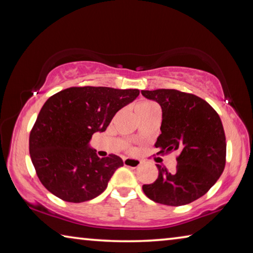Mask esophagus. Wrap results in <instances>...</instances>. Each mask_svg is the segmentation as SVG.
Masks as SVG:
<instances>
[{
	"label": "esophagus",
	"instance_id": "34e87169",
	"mask_svg": "<svg viewBox=\"0 0 253 253\" xmlns=\"http://www.w3.org/2000/svg\"><path fill=\"white\" fill-rule=\"evenodd\" d=\"M124 164L126 166H129V168H139L142 165V161L137 160V158H131V157H126L124 158Z\"/></svg>",
	"mask_w": 253,
	"mask_h": 253
}]
</instances>
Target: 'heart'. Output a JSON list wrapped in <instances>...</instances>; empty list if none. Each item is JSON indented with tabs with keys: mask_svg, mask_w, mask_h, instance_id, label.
I'll list each match as a JSON object with an SVG mask.
<instances>
[{
	"mask_svg": "<svg viewBox=\"0 0 253 253\" xmlns=\"http://www.w3.org/2000/svg\"><path fill=\"white\" fill-rule=\"evenodd\" d=\"M151 105H153V102H151V101H140V102H138V104L136 105V107H135V110L144 109V108H146V107L151 106Z\"/></svg>",
	"mask_w": 253,
	"mask_h": 253,
	"instance_id": "obj_1",
	"label": "heart"
}]
</instances>
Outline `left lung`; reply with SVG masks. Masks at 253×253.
<instances>
[{
	"instance_id": "8db88e82",
	"label": "left lung",
	"mask_w": 253,
	"mask_h": 253,
	"mask_svg": "<svg viewBox=\"0 0 253 253\" xmlns=\"http://www.w3.org/2000/svg\"><path fill=\"white\" fill-rule=\"evenodd\" d=\"M147 99L162 108L158 153L178 151L174 172L157 164L158 177L143 185L148 199L156 203L179 207L200 199L221 176L225 166L226 143L220 116L192 93L175 89L142 90Z\"/></svg>"
}]
</instances>
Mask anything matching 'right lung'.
Here are the masks:
<instances>
[{
    "mask_svg": "<svg viewBox=\"0 0 253 253\" xmlns=\"http://www.w3.org/2000/svg\"><path fill=\"white\" fill-rule=\"evenodd\" d=\"M138 89L72 87L51 96L30 134L29 151L43 186L67 202L92 200L106 190L123 160L100 158L90 147L123 107L134 101Z\"/></svg>",
    "mask_w": 253,
    "mask_h": 253,
    "instance_id": "obj_1",
    "label": "right lung"
}]
</instances>
